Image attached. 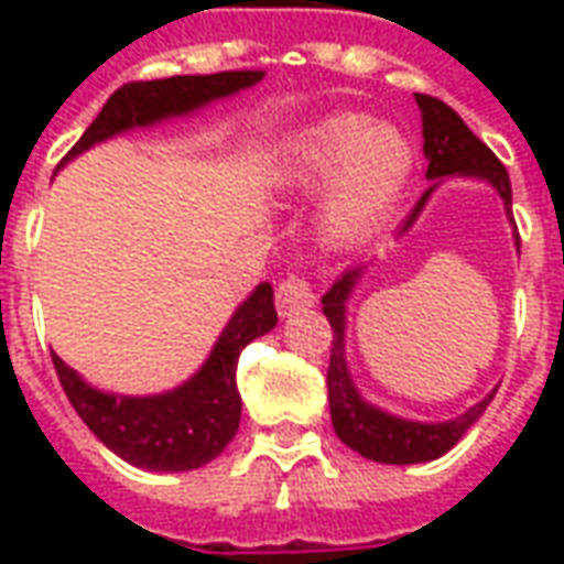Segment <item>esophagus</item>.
Wrapping results in <instances>:
<instances>
[{
	"mask_svg": "<svg viewBox=\"0 0 564 564\" xmlns=\"http://www.w3.org/2000/svg\"><path fill=\"white\" fill-rule=\"evenodd\" d=\"M278 311H281L283 317L286 314H295V311H302V307H311L314 305V286L307 281L305 274H286L281 283H278Z\"/></svg>",
	"mask_w": 564,
	"mask_h": 564,
	"instance_id": "34e87169",
	"label": "esophagus"
}]
</instances>
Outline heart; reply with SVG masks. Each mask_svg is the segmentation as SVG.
Returning <instances> with one entry per match:
<instances>
[{"label": "heart", "instance_id": "heart-1", "mask_svg": "<svg viewBox=\"0 0 564 564\" xmlns=\"http://www.w3.org/2000/svg\"><path fill=\"white\" fill-rule=\"evenodd\" d=\"M411 172L414 144L402 129L366 115H329L290 139L281 181L295 189L326 181L319 226L335 241H350L390 214Z\"/></svg>", "mask_w": 564, "mask_h": 564}]
</instances>
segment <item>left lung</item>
Returning <instances> with one entry per match:
<instances>
[{"mask_svg": "<svg viewBox=\"0 0 564 564\" xmlns=\"http://www.w3.org/2000/svg\"><path fill=\"white\" fill-rule=\"evenodd\" d=\"M416 105L423 111V153L429 160L425 177H447V174H465V177H484L496 186L498 196L505 198V210L513 220L510 210V177L508 169L501 165L492 150L474 135L471 129L462 120L447 102H441L435 96L416 93ZM435 189V186H432ZM432 189H425L423 198L416 202L411 217L404 220L402 232H408L423 210L425 198L432 196ZM520 245V235H517ZM362 274V265L347 269L332 283V290L323 295V314L332 326V356H329V408L335 435L344 444L356 449L359 456L387 465H414V462H432L444 456L449 447H456L477 416L484 414V408L492 402V395H486L484 402L474 404L471 411H465L449 423H411L378 411L375 404L362 402V395L356 392L354 380L347 375V359H344V305L354 293L356 281Z\"/></svg>", "mask_w": 564, "mask_h": 564, "instance_id": "8db88e82", "label": "left lung"}]
</instances>
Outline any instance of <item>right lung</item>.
Listing matches in <instances>:
<instances>
[{"label": "right lung", "mask_w": 564, "mask_h": 564, "mask_svg": "<svg viewBox=\"0 0 564 564\" xmlns=\"http://www.w3.org/2000/svg\"><path fill=\"white\" fill-rule=\"evenodd\" d=\"M262 72H217V75H174L162 80H132L105 102L90 129L68 150L63 162L78 156L96 141H105L132 127H148L162 117L186 115L198 105L253 87ZM59 162V165H63ZM274 290L259 283L253 295L235 311L208 362L184 387L148 399H120L87 387L54 354L56 378L68 402L105 447L120 459L148 471H193L217 459L241 423V395L235 383L238 356L247 344L274 329Z\"/></svg>", "instance_id": "1"}]
</instances>
